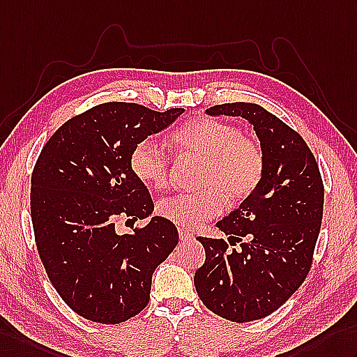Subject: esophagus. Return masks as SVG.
Here are the masks:
<instances>
[{
	"label": "esophagus",
	"instance_id": "34e87169",
	"mask_svg": "<svg viewBox=\"0 0 357 357\" xmlns=\"http://www.w3.org/2000/svg\"><path fill=\"white\" fill-rule=\"evenodd\" d=\"M178 236L181 242H186V241H192L194 239V233L189 231L188 229L183 227H178Z\"/></svg>",
	"mask_w": 357,
	"mask_h": 357
}]
</instances>
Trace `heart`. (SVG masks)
<instances>
[{"label": "heart", "instance_id": "b5f03b06", "mask_svg": "<svg viewBox=\"0 0 357 357\" xmlns=\"http://www.w3.org/2000/svg\"><path fill=\"white\" fill-rule=\"evenodd\" d=\"M181 153L203 160L199 192H178L162 198L158 212L162 218L181 227L215 218L224 208L236 206L255 192L264 177L265 159L260 146L245 139L241 130L212 118H197L172 133ZM135 176L145 185L160 188L168 183L169 158L159 141L145 137L130 155Z\"/></svg>", "mask_w": 357, "mask_h": 357}]
</instances>
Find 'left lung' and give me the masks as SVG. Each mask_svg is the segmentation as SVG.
I'll return each instance as SVG.
<instances>
[{"label": "left lung", "instance_id": "8db88e82", "mask_svg": "<svg viewBox=\"0 0 357 357\" xmlns=\"http://www.w3.org/2000/svg\"><path fill=\"white\" fill-rule=\"evenodd\" d=\"M206 113L247 119L265 159L257 189L216 222L229 242L197 238L206 250L194 275L199 300L216 315L247 323L273 314L307 277L323 220L324 185L304 139L262 106L225 102Z\"/></svg>", "mask_w": 357, "mask_h": 357}]
</instances>
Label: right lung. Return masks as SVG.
<instances>
[{
  "mask_svg": "<svg viewBox=\"0 0 357 357\" xmlns=\"http://www.w3.org/2000/svg\"><path fill=\"white\" fill-rule=\"evenodd\" d=\"M183 112L98 104L66 121L39 154L30 194L39 257L57 294L86 319L118 324L137 315L149 304L154 269L178 244L176 225L162 216L124 234L115 222L151 215V195L130 155Z\"/></svg>",
  "mask_w": 357,
  "mask_h": 357,
  "instance_id": "add662e5",
  "label": "right lung"
}]
</instances>
